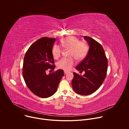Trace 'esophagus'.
I'll return each instance as SVG.
<instances>
[{
	"instance_id": "esophagus-1",
	"label": "esophagus",
	"mask_w": 129,
	"mask_h": 129,
	"mask_svg": "<svg viewBox=\"0 0 129 129\" xmlns=\"http://www.w3.org/2000/svg\"><path fill=\"white\" fill-rule=\"evenodd\" d=\"M68 73V71H64V73H65V74H67V73Z\"/></svg>"
}]
</instances>
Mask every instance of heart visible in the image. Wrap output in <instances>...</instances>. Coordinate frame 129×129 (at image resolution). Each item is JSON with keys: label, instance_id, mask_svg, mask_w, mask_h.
<instances>
[{"label": "heart", "instance_id": "obj_1", "mask_svg": "<svg viewBox=\"0 0 129 129\" xmlns=\"http://www.w3.org/2000/svg\"><path fill=\"white\" fill-rule=\"evenodd\" d=\"M61 43L64 48L70 50L69 57L74 58L77 61L83 60L87 56L88 51V46L84 41H80V39L74 36L68 37L61 40ZM62 50L58 45H54L51 49L53 57L57 59L62 54ZM75 64L73 58H62L57 64V67L66 71L70 70Z\"/></svg>", "mask_w": 129, "mask_h": 129}]
</instances>
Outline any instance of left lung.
Segmentation results:
<instances>
[{"mask_svg": "<svg viewBox=\"0 0 129 129\" xmlns=\"http://www.w3.org/2000/svg\"><path fill=\"white\" fill-rule=\"evenodd\" d=\"M90 46L86 58L76 67L79 71H84L80 76L73 72L71 84L73 89L82 95L94 93L103 84L107 75L108 60L103 47L98 42L88 36H84Z\"/></svg>", "mask_w": 129, "mask_h": 129, "instance_id": "obj_1", "label": "left lung"}]
</instances>
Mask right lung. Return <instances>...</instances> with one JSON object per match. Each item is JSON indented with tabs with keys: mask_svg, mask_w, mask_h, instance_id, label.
<instances>
[{
	"mask_svg": "<svg viewBox=\"0 0 129 129\" xmlns=\"http://www.w3.org/2000/svg\"><path fill=\"white\" fill-rule=\"evenodd\" d=\"M56 39L43 37L33 43L27 49L23 60L22 75L25 84L36 95L47 98L54 94L63 70L59 69L46 75V71L55 68L51 49Z\"/></svg>",
	"mask_w": 129,
	"mask_h": 129,
	"instance_id": "right-lung-1",
	"label": "right lung"
}]
</instances>
